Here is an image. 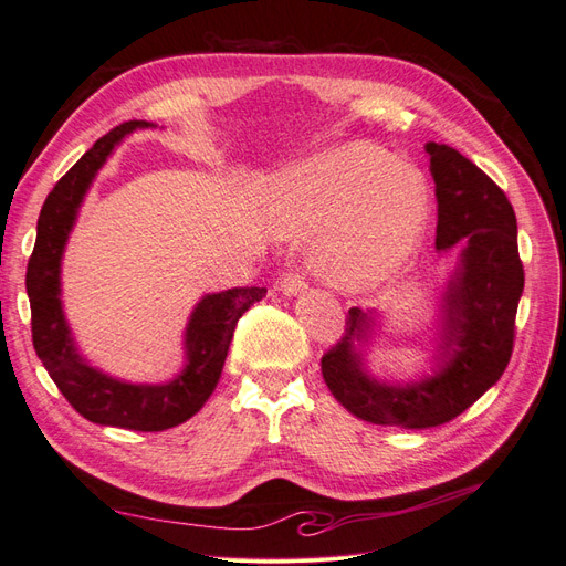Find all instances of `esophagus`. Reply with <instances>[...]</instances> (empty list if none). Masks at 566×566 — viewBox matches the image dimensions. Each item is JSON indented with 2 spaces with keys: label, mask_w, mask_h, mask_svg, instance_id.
<instances>
[{
  "label": "esophagus",
  "mask_w": 566,
  "mask_h": 566,
  "mask_svg": "<svg viewBox=\"0 0 566 566\" xmlns=\"http://www.w3.org/2000/svg\"><path fill=\"white\" fill-rule=\"evenodd\" d=\"M281 293L285 295V297H297V295H302L304 290H306V281L300 276V273H285L283 276V281H281Z\"/></svg>",
  "instance_id": "34e87169"
}]
</instances>
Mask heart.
<instances>
[{"label": "heart", "mask_w": 566, "mask_h": 566, "mask_svg": "<svg viewBox=\"0 0 566 566\" xmlns=\"http://www.w3.org/2000/svg\"><path fill=\"white\" fill-rule=\"evenodd\" d=\"M283 235L318 238V276L345 293L397 283L422 250L432 193L413 165L370 144H345L276 181Z\"/></svg>", "instance_id": "b5f03b06"}]
</instances>
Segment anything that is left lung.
<instances>
[{"label":"left lung","instance_id":"obj_1","mask_svg":"<svg viewBox=\"0 0 566 566\" xmlns=\"http://www.w3.org/2000/svg\"><path fill=\"white\" fill-rule=\"evenodd\" d=\"M424 153L437 196V252L458 250L437 300L432 373L418 380L375 375L368 347L382 314L358 306L349 310L345 335L321 358L325 385L352 416L403 430L453 420L501 380L524 290L517 219L505 193L455 148L430 142Z\"/></svg>","mask_w":566,"mask_h":566}]
</instances>
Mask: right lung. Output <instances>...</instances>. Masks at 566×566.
<instances>
[{
  "label": "right lung",
  "instance_id": "right-lung-1",
  "mask_svg": "<svg viewBox=\"0 0 566 566\" xmlns=\"http://www.w3.org/2000/svg\"><path fill=\"white\" fill-rule=\"evenodd\" d=\"M148 127L156 125L132 119L101 136L54 186L42 205L38 241L25 273L32 345L51 380L90 422L134 432H163L198 413L221 378L238 318L266 295V287L252 285L200 297L184 331V364L175 378L165 382L119 380L82 356L61 300L63 252L98 169L125 136Z\"/></svg>",
  "mask_w": 566,
  "mask_h": 566
}]
</instances>
